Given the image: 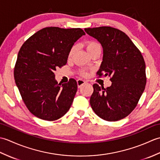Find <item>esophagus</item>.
Segmentation results:
<instances>
[{"label": "esophagus", "instance_id": "obj_1", "mask_svg": "<svg viewBox=\"0 0 160 160\" xmlns=\"http://www.w3.org/2000/svg\"><path fill=\"white\" fill-rule=\"evenodd\" d=\"M86 83V82L83 80H81V79H78L77 80V84H78V88H80L81 87H82L83 84H84Z\"/></svg>", "mask_w": 160, "mask_h": 160}]
</instances>
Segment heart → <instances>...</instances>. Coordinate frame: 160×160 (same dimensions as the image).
I'll list each match as a JSON object with an SVG mask.
<instances>
[{"label":"heart","instance_id":"b5f03b06","mask_svg":"<svg viewBox=\"0 0 160 160\" xmlns=\"http://www.w3.org/2000/svg\"><path fill=\"white\" fill-rule=\"evenodd\" d=\"M97 48H100V46L98 43L96 42H87V44H86V49L87 50V52H89V53L92 52L93 50L96 49ZM75 49H76V47H73L72 48H71L69 51V58H71V56H72L73 53H74V51ZM80 73L82 75V76H87V73L84 70H82L80 71Z\"/></svg>","mask_w":160,"mask_h":160}]
</instances>
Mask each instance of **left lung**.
<instances>
[{"label":"left lung","mask_w":160,"mask_h":160,"mask_svg":"<svg viewBox=\"0 0 160 160\" xmlns=\"http://www.w3.org/2000/svg\"><path fill=\"white\" fill-rule=\"evenodd\" d=\"M87 34L99 42L103 49L98 74L111 77L106 89L94 84L90 104L100 118L118 121L127 117L137 106L147 78L141 52L123 32L111 27L85 28Z\"/></svg>","instance_id":"left-lung-1"}]
</instances>
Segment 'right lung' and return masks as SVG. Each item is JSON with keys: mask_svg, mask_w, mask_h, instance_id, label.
<instances>
[{"mask_svg": "<svg viewBox=\"0 0 160 160\" xmlns=\"http://www.w3.org/2000/svg\"><path fill=\"white\" fill-rule=\"evenodd\" d=\"M85 33L80 28L50 27L39 30L20 48L14 68L16 84L29 111L42 120L62 117L72 104L74 79L58 84L54 71L65 65L70 49Z\"/></svg>", "mask_w": 160, "mask_h": 160, "instance_id": "right-lung-1", "label": "right lung"}]
</instances>
